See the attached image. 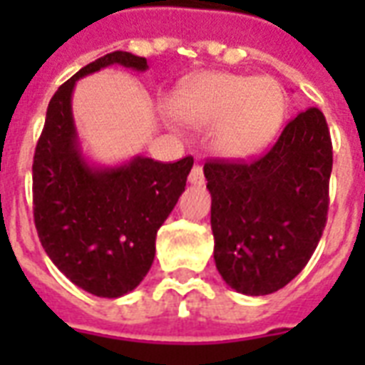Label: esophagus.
Wrapping results in <instances>:
<instances>
[{"label":"esophagus","mask_w":365,"mask_h":365,"mask_svg":"<svg viewBox=\"0 0 365 365\" xmlns=\"http://www.w3.org/2000/svg\"><path fill=\"white\" fill-rule=\"evenodd\" d=\"M189 183H193V185H202V183H205V172H202V166L195 165L193 168H191Z\"/></svg>","instance_id":"34e87169"}]
</instances>
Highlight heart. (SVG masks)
<instances>
[{"label":"heart","mask_w":365,"mask_h":365,"mask_svg":"<svg viewBox=\"0 0 365 365\" xmlns=\"http://www.w3.org/2000/svg\"><path fill=\"white\" fill-rule=\"evenodd\" d=\"M172 110L183 125H212L210 145L216 153L244 159L265 148L277 134L286 98L271 77L212 71L183 83Z\"/></svg>","instance_id":"1"}]
</instances>
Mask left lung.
<instances>
[{
  "label": "left lung",
  "mask_w": 365,
  "mask_h": 365,
  "mask_svg": "<svg viewBox=\"0 0 365 365\" xmlns=\"http://www.w3.org/2000/svg\"><path fill=\"white\" fill-rule=\"evenodd\" d=\"M331 165L318 108L294 117L257 159L206 163L214 261L231 288L267 295L303 271L328 220Z\"/></svg>",
  "instance_id": "obj_1"
}]
</instances>
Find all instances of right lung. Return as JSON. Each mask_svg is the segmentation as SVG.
Segmentation results:
<instances>
[{
  "mask_svg": "<svg viewBox=\"0 0 365 365\" xmlns=\"http://www.w3.org/2000/svg\"><path fill=\"white\" fill-rule=\"evenodd\" d=\"M145 71L148 60L115 51L60 85L48 102L34 155V222L54 265L85 292L121 297L151 269L157 231L185 191L193 157L159 163L138 155L117 166L91 165L77 136L76 83L108 66Z\"/></svg>",
  "mask_w": 365,
  "mask_h": 365,
  "instance_id": "right-lung-1",
  "label": "right lung"
}]
</instances>
